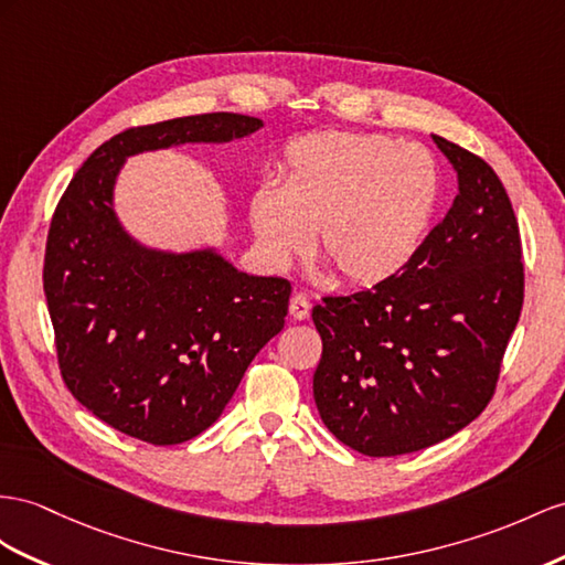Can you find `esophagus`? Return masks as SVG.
Instances as JSON below:
<instances>
[{
	"mask_svg": "<svg viewBox=\"0 0 565 565\" xmlns=\"http://www.w3.org/2000/svg\"><path fill=\"white\" fill-rule=\"evenodd\" d=\"M288 312H291L294 320H306V317L310 315V300L306 296L296 294L291 298V302H288Z\"/></svg>",
	"mask_w": 565,
	"mask_h": 565,
	"instance_id": "obj_1",
	"label": "esophagus"
}]
</instances>
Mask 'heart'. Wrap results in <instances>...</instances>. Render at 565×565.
<instances>
[{
  "instance_id": "heart-1",
  "label": "heart",
  "mask_w": 565,
  "mask_h": 565,
  "mask_svg": "<svg viewBox=\"0 0 565 565\" xmlns=\"http://www.w3.org/2000/svg\"><path fill=\"white\" fill-rule=\"evenodd\" d=\"M281 185L248 200L255 245L284 269L312 248L355 286L392 279L420 248L439 198L434 157L380 134L322 131L288 142Z\"/></svg>"
}]
</instances>
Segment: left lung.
Here are the masks:
<instances>
[{
    "label": "left lung",
    "instance_id": "8db88e82",
    "mask_svg": "<svg viewBox=\"0 0 565 565\" xmlns=\"http://www.w3.org/2000/svg\"><path fill=\"white\" fill-rule=\"evenodd\" d=\"M431 138L458 179L451 210L392 279L312 308L317 411L339 441L374 458L439 444L487 408L523 308L503 183L484 159Z\"/></svg>",
    "mask_w": 565,
    "mask_h": 565
}]
</instances>
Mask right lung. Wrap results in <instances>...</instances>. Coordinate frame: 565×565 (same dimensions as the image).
Here are the masks:
<instances>
[{
	"label": "right lung",
	"mask_w": 565,
	"mask_h": 565,
	"mask_svg": "<svg viewBox=\"0 0 565 565\" xmlns=\"http://www.w3.org/2000/svg\"><path fill=\"white\" fill-rule=\"evenodd\" d=\"M259 128L231 111L128 128L85 159L54 210L42 281L62 377L128 437L169 446L216 423L253 358L284 329L291 284L238 271L212 245H142L114 207L119 171L134 154Z\"/></svg>",
	"instance_id": "1"
}]
</instances>
